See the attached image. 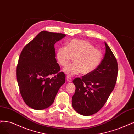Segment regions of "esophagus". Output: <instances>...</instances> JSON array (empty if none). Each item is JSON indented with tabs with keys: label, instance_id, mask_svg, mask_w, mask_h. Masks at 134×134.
Wrapping results in <instances>:
<instances>
[{
	"label": "esophagus",
	"instance_id": "esophagus-1",
	"mask_svg": "<svg viewBox=\"0 0 134 134\" xmlns=\"http://www.w3.org/2000/svg\"><path fill=\"white\" fill-rule=\"evenodd\" d=\"M66 80H67V81L68 82H72V78L69 76L66 77Z\"/></svg>",
	"mask_w": 134,
	"mask_h": 134
}]
</instances>
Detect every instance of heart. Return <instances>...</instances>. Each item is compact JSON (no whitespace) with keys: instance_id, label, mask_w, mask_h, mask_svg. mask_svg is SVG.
<instances>
[{"instance_id":"b5f03b06","label":"heart","mask_w":134,"mask_h":134,"mask_svg":"<svg viewBox=\"0 0 134 134\" xmlns=\"http://www.w3.org/2000/svg\"><path fill=\"white\" fill-rule=\"evenodd\" d=\"M56 58L63 67L66 66L73 58L74 63L63 69V71L68 76H75L80 73L83 75H88L99 66L103 54L101 50L95 48L88 41L73 39L67 43L66 47L58 48Z\"/></svg>"}]
</instances>
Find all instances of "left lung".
Segmentation results:
<instances>
[{
  "label": "left lung",
  "mask_w": 134,
  "mask_h": 134,
  "mask_svg": "<svg viewBox=\"0 0 134 134\" xmlns=\"http://www.w3.org/2000/svg\"><path fill=\"white\" fill-rule=\"evenodd\" d=\"M105 55L99 66L90 75L73 81L76 91L72 98V106L82 115L90 116L99 111L115 86L118 62L105 42Z\"/></svg>",
  "instance_id": "left-lung-1"
}]
</instances>
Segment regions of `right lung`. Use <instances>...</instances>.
I'll use <instances>...</instances> for the list:
<instances>
[{"label": "right lung", "mask_w": 134, "mask_h": 134, "mask_svg": "<svg viewBox=\"0 0 134 134\" xmlns=\"http://www.w3.org/2000/svg\"><path fill=\"white\" fill-rule=\"evenodd\" d=\"M62 33L42 31L23 48L16 67V78L26 104L42 110L53 103L66 76L57 62L54 44ZM52 76L51 77V75Z\"/></svg>", "instance_id": "1"}]
</instances>
